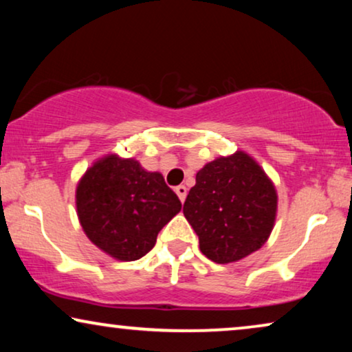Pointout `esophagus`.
Listing matches in <instances>:
<instances>
[{"instance_id":"obj_1","label":"esophagus","mask_w":352,"mask_h":352,"mask_svg":"<svg viewBox=\"0 0 352 352\" xmlns=\"http://www.w3.org/2000/svg\"><path fill=\"white\" fill-rule=\"evenodd\" d=\"M175 192L177 194V197H179V200H181V201H184V200H186V195H187V189H186V186H177L176 189H175Z\"/></svg>"}]
</instances>
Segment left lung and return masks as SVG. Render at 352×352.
<instances>
[{
  "label": "left lung",
  "instance_id": "obj_1",
  "mask_svg": "<svg viewBox=\"0 0 352 352\" xmlns=\"http://www.w3.org/2000/svg\"><path fill=\"white\" fill-rule=\"evenodd\" d=\"M182 213L206 258L234 263L266 243L276 223L277 192L256 160L237 151L197 173Z\"/></svg>",
  "mask_w": 352,
  "mask_h": 352
}]
</instances>
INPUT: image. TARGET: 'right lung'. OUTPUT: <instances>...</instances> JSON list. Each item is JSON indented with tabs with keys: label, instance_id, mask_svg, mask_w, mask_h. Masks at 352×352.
<instances>
[{
	"label": "right lung",
	"instance_id": "1",
	"mask_svg": "<svg viewBox=\"0 0 352 352\" xmlns=\"http://www.w3.org/2000/svg\"><path fill=\"white\" fill-rule=\"evenodd\" d=\"M75 199L86 237L118 261H136L151 252L182 206L160 173L115 153L86 170Z\"/></svg>",
	"mask_w": 352,
	"mask_h": 352
}]
</instances>
